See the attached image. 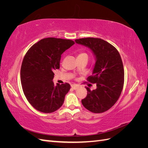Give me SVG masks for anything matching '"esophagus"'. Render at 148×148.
Wrapping results in <instances>:
<instances>
[{"instance_id":"esophagus-1","label":"esophagus","mask_w":148,"mask_h":148,"mask_svg":"<svg viewBox=\"0 0 148 148\" xmlns=\"http://www.w3.org/2000/svg\"><path fill=\"white\" fill-rule=\"evenodd\" d=\"M78 85H77V84H71V87L73 89H77L78 88Z\"/></svg>"}]
</instances>
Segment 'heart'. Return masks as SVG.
<instances>
[{"mask_svg":"<svg viewBox=\"0 0 148 148\" xmlns=\"http://www.w3.org/2000/svg\"><path fill=\"white\" fill-rule=\"evenodd\" d=\"M88 56L86 53H80V54L78 55V56Z\"/></svg>","mask_w":148,"mask_h":148,"instance_id":"b5f03b06","label":"heart"}]
</instances>
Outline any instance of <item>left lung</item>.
Listing matches in <instances>:
<instances>
[{
    "label": "left lung",
    "instance_id": "8db88e82",
    "mask_svg": "<svg viewBox=\"0 0 148 148\" xmlns=\"http://www.w3.org/2000/svg\"><path fill=\"white\" fill-rule=\"evenodd\" d=\"M75 42L87 47L95 57L96 63L88 81L96 84L91 91L86 87L87 96L82 104L94 113L109 110L117 101L124 83V70L120 53L115 47L99 38H86L76 39Z\"/></svg>",
    "mask_w": 148,
    "mask_h": 148
}]
</instances>
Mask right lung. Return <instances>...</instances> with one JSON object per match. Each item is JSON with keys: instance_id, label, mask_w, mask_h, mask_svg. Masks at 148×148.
Instances as JSON below:
<instances>
[{"instance_id": "obj_1", "label": "right lung", "mask_w": 148, "mask_h": 148, "mask_svg": "<svg viewBox=\"0 0 148 148\" xmlns=\"http://www.w3.org/2000/svg\"><path fill=\"white\" fill-rule=\"evenodd\" d=\"M75 44L69 39L47 38L31 47L22 62L20 78L26 99L34 109L52 113L63 104L69 83L55 86L53 71L60 68L61 55Z\"/></svg>"}]
</instances>
